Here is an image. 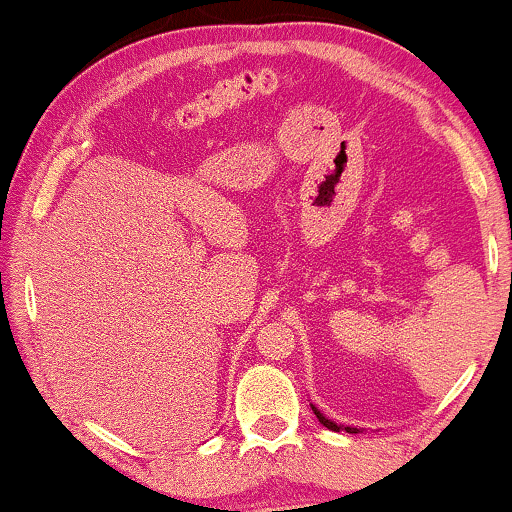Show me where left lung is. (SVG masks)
<instances>
[{"label":"left lung","instance_id":"obj_1","mask_svg":"<svg viewBox=\"0 0 512 512\" xmlns=\"http://www.w3.org/2000/svg\"><path fill=\"white\" fill-rule=\"evenodd\" d=\"M312 410H314V415H317L319 422L326 426V429H331V431H340V426L335 424V422H331V419H326L324 415H321V412H319L317 408H312ZM345 431H347V433H359V429H352V426H345Z\"/></svg>","mask_w":512,"mask_h":512}]
</instances>
